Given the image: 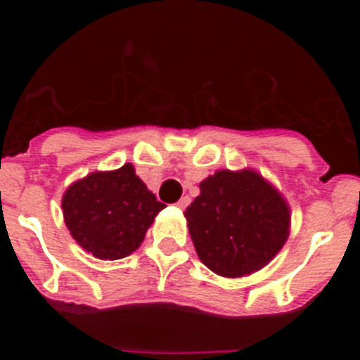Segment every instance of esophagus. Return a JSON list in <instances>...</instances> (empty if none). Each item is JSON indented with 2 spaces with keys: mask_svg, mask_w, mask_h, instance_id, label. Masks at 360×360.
Here are the masks:
<instances>
[{
  "mask_svg": "<svg viewBox=\"0 0 360 360\" xmlns=\"http://www.w3.org/2000/svg\"><path fill=\"white\" fill-rule=\"evenodd\" d=\"M187 205H189V198H187V196H184V198H180L176 202V207H180V209H186Z\"/></svg>",
  "mask_w": 360,
  "mask_h": 360,
  "instance_id": "34e87169",
  "label": "esophagus"
}]
</instances>
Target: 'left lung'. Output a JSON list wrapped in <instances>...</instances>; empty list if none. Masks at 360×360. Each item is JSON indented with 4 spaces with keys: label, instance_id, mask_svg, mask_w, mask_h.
I'll use <instances>...</instances> for the list:
<instances>
[{
    "label": "left lung",
    "instance_id": "1",
    "mask_svg": "<svg viewBox=\"0 0 360 360\" xmlns=\"http://www.w3.org/2000/svg\"><path fill=\"white\" fill-rule=\"evenodd\" d=\"M184 216L200 262L224 278L262 270L290 234L288 202L250 167L205 178Z\"/></svg>",
    "mask_w": 360,
    "mask_h": 360
}]
</instances>
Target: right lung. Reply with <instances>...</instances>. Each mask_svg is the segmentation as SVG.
I'll use <instances>...</instances> for the list:
<instances>
[{"label": "right lung", "mask_w": 360, "mask_h": 360, "mask_svg": "<svg viewBox=\"0 0 360 360\" xmlns=\"http://www.w3.org/2000/svg\"><path fill=\"white\" fill-rule=\"evenodd\" d=\"M63 216L70 234L98 259H122L144 241L165 207L136 176L131 164L113 171H94L65 191Z\"/></svg>", "instance_id": "1"}]
</instances>
